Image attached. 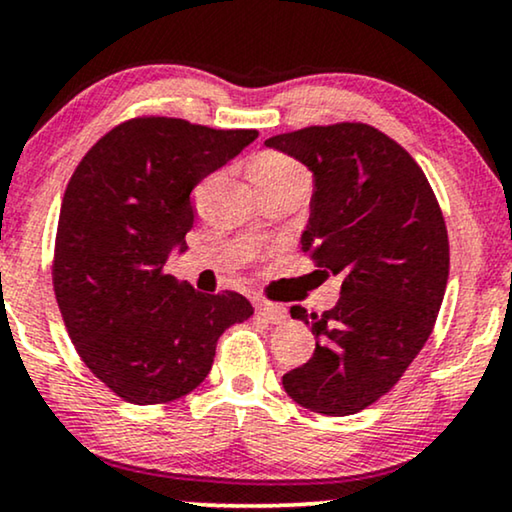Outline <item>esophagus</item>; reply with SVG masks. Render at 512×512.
I'll return each mask as SVG.
<instances>
[{
    "mask_svg": "<svg viewBox=\"0 0 512 512\" xmlns=\"http://www.w3.org/2000/svg\"><path fill=\"white\" fill-rule=\"evenodd\" d=\"M257 316H262L267 323H283L288 319V312L286 307H281V304H269V302H260L257 304Z\"/></svg>",
    "mask_w": 512,
    "mask_h": 512,
    "instance_id": "34e87169",
    "label": "esophagus"
}]
</instances>
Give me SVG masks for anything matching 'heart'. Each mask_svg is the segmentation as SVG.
<instances>
[{
  "instance_id": "obj_1",
  "label": "heart",
  "mask_w": 512,
  "mask_h": 512,
  "mask_svg": "<svg viewBox=\"0 0 512 512\" xmlns=\"http://www.w3.org/2000/svg\"><path fill=\"white\" fill-rule=\"evenodd\" d=\"M250 177L255 184H262V181H278L288 177H307L300 165L295 160H290L288 155L281 153H264L255 160L250 167Z\"/></svg>"
}]
</instances>
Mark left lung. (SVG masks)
I'll return each mask as SVG.
<instances>
[{
  "label": "left lung",
  "instance_id": "left-lung-1",
  "mask_svg": "<svg viewBox=\"0 0 512 512\" xmlns=\"http://www.w3.org/2000/svg\"><path fill=\"white\" fill-rule=\"evenodd\" d=\"M264 144L312 172L300 243L342 278L328 312L290 307L316 349L283 375V390L323 416L359 413L397 385L435 328L449 281L442 210L416 160L371 125L304 127Z\"/></svg>",
  "mask_w": 512,
  "mask_h": 512
}]
</instances>
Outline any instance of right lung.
<instances>
[{"mask_svg": "<svg viewBox=\"0 0 512 512\" xmlns=\"http://www.w3.org/2000/svg\"><path fill=\"white\" fill-rule=\"evenodd\" d=\"M257 139L179 118H134L89 148L58 217L54 293L84 364L129 404L203 383L219 335L252 316L243 295L198 293L167 274L193 226L191 191Z\"/></svg>", "mask_w": 512, "mask_h": 512, "instance_id": "right-lung-1", "label": "right lung"}]
</instances>
